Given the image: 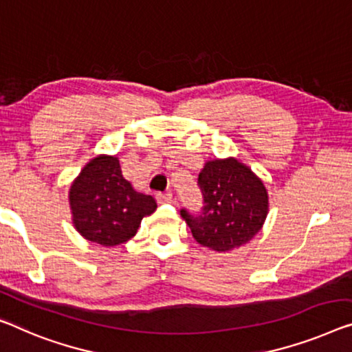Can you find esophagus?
<instances>
[{
    "mask_svg": "<svg viewBox=\"0 0 352 352\" xmlns=\"http://www.w3.org/2000/svg\"><path fill=\"white\" fill-rule=\"evenodd\" d=\"M160 204H170L172 202V192H158L156 194Z\"/></svg>",
    "mask_w": 352,
    "mask_h": 352,
    "instance_id": "esophagus-1",
    "label": "esophagus"
}]
</instances>
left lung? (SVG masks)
I'll return each mask as SVG.
<instances>
[{
	"instance_id": "left-lung-1",
	"label": "left lung",
	"mask_w": 352,
	"mask_h": 352,
	"mask_svg": "<svg viewBox=\"0 0 352 352\" xmlns=\"http://www.w3.org/2000/svg\"><path fill=\"white\" fill-rule=\"evenodd\" d=\"M197 185L204 197L202 212L180 210L197 243L224 253L248 243L259 232L269 212V194L248 166L235 158L208 161Z\"/></svg>"
}]
</instances>
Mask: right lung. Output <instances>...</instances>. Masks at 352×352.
Segmentation results:
<instances>
[{"instance_id": "1", "label": "right lung", "mask_w": 352, "mask_h": 352, "mask_svg": "<svg viewBox=\"0 0 352 352\" xmlns=\"http://www.w3.org/2000/svg\"><path fill=\"white\" fill-rule=\"evenodd\" d=\"M72 223L93 243L115 246L133 239L156 201L138 192L122 174L117 156L99 155L80 170L69 190Z\"/></svg>"}]
</instances>
